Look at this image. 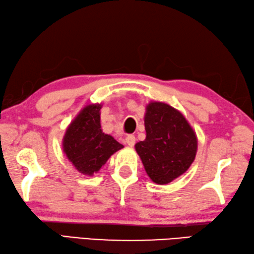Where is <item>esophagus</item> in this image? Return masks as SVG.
<instances>
[{"label": "esophagus", "mask_w": 254, "mask_h": 254, "mask_svg": "<svg viewBox=\"0 0 254 254\" xmlns=\"http://www.w3.org/2000/svg\"><path fill=\"white\" fill-rule=\"evenodd\" d=\"M126 143L129 145V146H133L134 143H136V137L133 136V134H129V136L126 137Z\"/></svg>", "instance_id": "esophagus-1"}]
</instances>
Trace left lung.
Segmentation results:
<instances>
[{
  "label": "left lung",
  "mask_w": 254,
  "mask_h": 254,
  "mask_svg": "<svg viewBox=\"0 0 254 254\" xmlns=\"http://www.w3.org/2000/svg\"><path fill=\"white\" fill-rule=\"evenodd\" d=\"M146 137L136 143L137 153L152 182L166 185L187 172L194 161L198 139L186 117L163 102L146 105Z\"/></svg>",
  "instance_id": "8db88e82"
}]
</instances>
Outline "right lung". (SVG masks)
Returning a JSON list of instances; mask_svg holds the SVG:
<instances>
[{
    "label": "right lung",
    "mask_w": 254,
    "mask_h": 254,
    "mask_svg": "<svg viewBox=\"0 0 254 254\" xmlns=\"http://www.w3.org/2000/svg\"><path fill=\"white\" fill-rule=\"evenodd\" d=\"M102 104H89L79 112L66 129L63 151L76 170L88 176L98 173L124 145L101 129Z\"/></svg>",
    "instance_id": "right-lung-1"
}]
</instances>
